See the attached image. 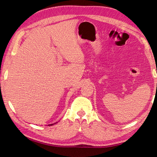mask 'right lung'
I'll return each instance as SVG.
<instances>
[{
  "label": "right lung",
  "mask_w": 157,
  "mask_h": 157,
  "mask_svg": "<svg viewBox=\"0 0 157 157\" xmlns=\"http://www.w3.org/2000/svg\"><path fill=\"white\" fill-rule=\"evenodd\" d=\"M50 125H52V124H50Z\"/></svg>",
  "instance_id": "add662e5"
}]
</instances>
